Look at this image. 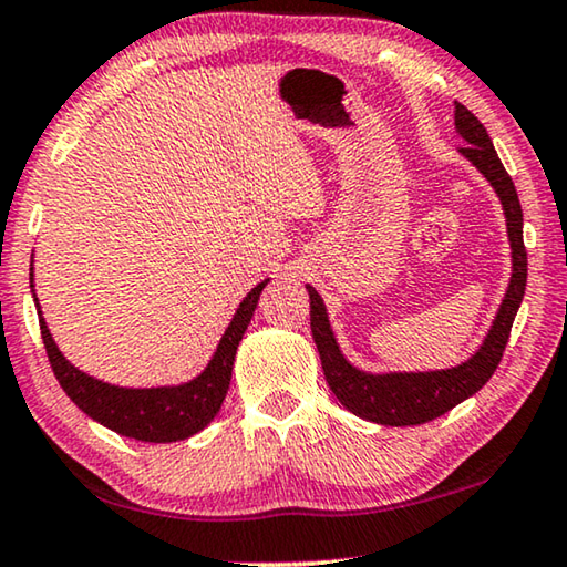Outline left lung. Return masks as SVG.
<instances>
[{
    "label": "left lung",
    "mask_w": 567,
    "mask_h": 567,
    "mask_svg": "<svg viewBox=\"0 0 567 567\" xmlns=\"http://www.w3.org/2000/svg\"><path fill=\"white\" fill-rule=\"evenodd\" d=\"M454 128L466 143V146L460 148V154L487 178L494 194L499 196L512 249V277L505 300H502L497 316H494L487 336H484L482 346L474 350V355L466 358L460 365L436 368V371H363V368L350 363L343 350H340L320 292L312 285H305L310 295L312 340L318 346L322 373H326L330 391L336 393V399L350 413L373 421V424H426V421L444 416L456 403L474 396L492 379V373L497 371L509 340L512 322H515L519 302L525 298L527 251L523 241V206H519L517 199V188L512 184L505 166H502L487 128L462 103H456Z\"/></svg>",
    "instance_id": "8db88e82"
}]
</instances>
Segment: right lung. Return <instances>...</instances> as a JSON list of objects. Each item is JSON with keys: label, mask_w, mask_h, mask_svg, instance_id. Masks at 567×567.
Returning <instances> with one entry per match:
<instances>
[{"label": "right lung", "mask_w": 567, "mask_h": 567, "mask_svg": "<svg viewBox=\"0 0 567 567\" xmlns=\"http://www.w3.org/2000/svg\"><path fill=\"white\" fill-rule=\"evenodd\" d=\"M267 282L269 277L245 295L227 330H224L217 350H214V355L199 375L184 383L131 389V385H115L95 379V375L80 371L78 365L68 361L65 353L58 348L55 338H52L48 322H44L40 300L34 295V267L30 265V290L40 316L44 350H48L50 365L58 375L62 391L97 424L121 436L148 444L182 442V439L199 434L204 426L212 424L229 391L239 340L245 336L251 316H255L257 300Z\"/></svg>", "instance_id": "right-lung-1"}]
</instances>
